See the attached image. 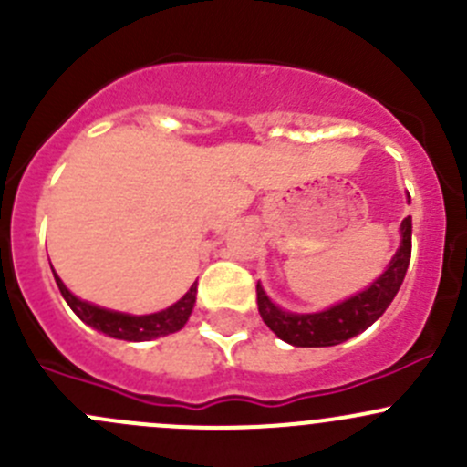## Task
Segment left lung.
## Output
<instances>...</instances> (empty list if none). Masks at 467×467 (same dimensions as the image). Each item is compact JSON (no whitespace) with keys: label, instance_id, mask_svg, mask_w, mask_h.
Listing matches in <instances>:
<instances>
[{"label":"left lung","instance_id":"obj_1","mask_svg":"<svg viewBox=\"0 0 467 467\" xmlns=\"http://www.w3.org/2000/svg\"><path fill=\"white\" fill-rule=\"evenodd\" d=\"M407 203H411L407 194ZM411 260V216L400 223V248L390 257L389 266L370 286L359 294L314 314H296L277 307L257 282V307L262 321L277 338L296 348H329L357 337L368 329L393 303L402 286Z\"/></svg>","mask_w":467,"mask_h":467}]
</instances>
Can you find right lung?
Masks as SVG:
<instances>
[{
    "instance_id": "add662e5",
    "label": "right lung",
    "mask_w": 467,
    "mask_h": 467,
    "mask_svg": "<svg viewBox=\"0 0 467 467\" xmlns=\"http://www.w3.org/2000/svg\"><path fill=\"white\" fill-rule=\"evenodd\" d=\"M51 271H54V268H51ZM54 280L56 285H58L60 294H63L65 303L72 307V312L77 314L83 323L94 327L97 332L106 334V337L124 338V341H150V338L167 337V334L178 332V329L185 327V323L190 321L192 309H194L196 305V282L190 286V291H187L178 303L171 305V307L162 309V312L135 317V314L115 312V309L99 307V305L81 300L65 286V282L60 280L56 271Z\"/></svg>"
}]
</instances>
